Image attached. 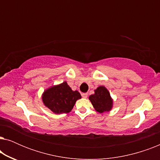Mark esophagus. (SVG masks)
I'll list each match as a JSON object with an SVG mask.
<instances>
[{
    "mask_svg": "<svg viewBox=\"0 0 160 160\" xmlns=\"http://www.w3.org/2000/svg\"><path fill=\"white\" fill-rule=\"evenodd\" d=\"M82 96L84 98H87V96H88V94H87V93H82Z\"/></svg>",
    "mask_w": 160,
    "mask_h": 160,
    "instance_id": "1",
    "label": "esophagus"
}]
</instances>
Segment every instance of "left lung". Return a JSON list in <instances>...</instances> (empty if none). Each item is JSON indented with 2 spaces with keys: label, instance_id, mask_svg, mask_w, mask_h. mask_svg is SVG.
<instances>
[{
  "label": "left lung",
  "instance_id": "left-lung-1",
  "mask_svg": "<svg viewBox=\"0 0 160 160\" xmlns=\"http://www.w3.org/2000/svg\"><path fill=\"white\" fill-rule=\"evenodd\" d=\"M89 99L96 111L100 113L111 111L112 108L113 100L108 89L103 86L98 87L95 94L89 96Z\"/></svg>",
  "mask_w": 160,
  "mask_h": 160
}]
</instances>
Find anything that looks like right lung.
Masks as SVG:
<instances>
[{
    "label": "right lung",
    "instance_id": "add662e5",
    "mask_svg": "<svg viewBox=\"0 0 160 160\" xmlns=\"http://www.w3.org/2000/svg\"><path fill=\"white\" fill-rule=\"evenodd\" d=\"M80 98H82L80 93L72 90L66 82L49 87L42 95L43 104L55 113L71 112L76 100Z\"/></svg>",
    "mask_w": 160,
    "mask_h": 160
}]
</instances>
